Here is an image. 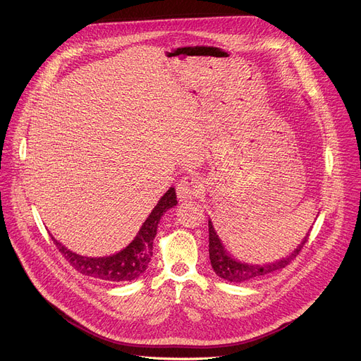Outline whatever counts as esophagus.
<instances>
[{
	"mask_svg": "<svg viewBox=\"0 0 361 361\" xmlns=\"http://www.w3.org/2000/svg\"><path fill=\"white\" fill-rule=\"evenodd\" d=\"M202 193V181L196 176H185L177 185V196L181 202L199 197Z\"/></svg>",
	"mask_w": 361,
	"mask_h": 361,
	"instance_id": "obj_1",
	"label": "esophagus"
}]
</instances>
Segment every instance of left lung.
<instances>
[{"label": "left lung", "mask_w": 361, "mask_h": 361, "mask_svg": "<svg viewBox=\"0 0 361 361\" xmlns=\"http://www.w3.org/2000/svg\"><path fill=\"white\" fill-rule=\"evenodd\" d=\"M307 234L305 237V240L301 241V244H298V247L287 257H283L278 262L274 263H267V264H249L244 262H238L234 257L230 256V253H226L225 247L222 245L219 237L216 235L212 221L209 219V259H211V264L215 271V274L218 276H221L222 279L228 281V282H247V281H253L262 276H267L269 274H274L275 271H279L282 268H286L287 264H290L291 260H294L298 253L301 252V249L305 247V244L309 240Z\"/></svg>", "instance_id": "1"}]
</instances>
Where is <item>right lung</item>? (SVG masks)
<instances>
[{
  "label": "right lung",
  "instance_id": "right-lung-1",
  "mask_svg": "<svg viewBox=\"0 0 361 361\" xmlns=\"http://www.w3.org/2000/svg\"><path fill=\"white\" fill-rule=\"evenodd\" d=\"M177 204V196L174 187L161 197V200L143 222L140 231L126 249L106 257H86L70 252L61 243L54 237V244L61 255L67 259L71 267L83 275L98 278L109 282H126L139 278L147 268L154 250V238L157 235L158 224L162 215Z\"/></svg>",
  "mask_w": 361,
  "mask_h": 361
}]
</instances>
